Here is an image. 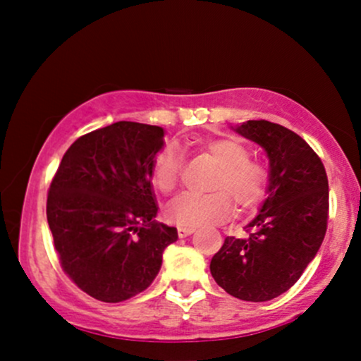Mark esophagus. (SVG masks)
<instances>
[{
  "instance_id": "obj_1",
  "label": "esophagus",
  "mask_w": 361,
  "mask_h": 361,
  "mask_svg": "<svg viewBox=\"0 0 361 361\" xmlns=\"http://www.w3.org/2000/svg\"><path fill=\"white\" fill-rule=\"evenodd\" d=\"M193 233H195V227H178V235H180V238H186V235Z\"/></svg>"
}]
</instances>
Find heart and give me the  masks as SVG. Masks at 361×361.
<instances>
[{"label": "heart", "mask_w": 361, "mask_h": 361, "mask_svg": "<svg viewBox=\"0 0 361 361\" xmlns=\"http://www.w3.org/2000/svg\"><path fill=\"white\" fill-rule=\"evenodd\" d=\"M204 151L221 166L214 178L212 193H185L166 210L168 219L180 227H197L222 222L234 212L255 210L268 197L271 183L270 166L252 156L251 146L241 139L221 137L207 140ZM183 169V156L176 146H164L152 159L151 181L159 193L178 188Z\"/></svg>", "instance_id": "obj_1"}]
</instances>
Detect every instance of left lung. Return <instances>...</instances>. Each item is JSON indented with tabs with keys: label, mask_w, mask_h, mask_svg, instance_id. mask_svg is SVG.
Masks as SVG:
<instances>
[{
	"label": "left lung",
	"mask_w": 361,
	"mask_h": 361,
	"mask_svg": "<svg viewBox=\"0 0 361 361\" xmlns=\"http://www.w3.org/2000/svg\"><path fill=\"white\" fill-rule=\"evenodd\" d=\"M238 132L268 152L270 192L246 226V238H226L210 273L235 299L267 302L287 292L317 255L329 219V186L321 157L290 128L247 120Z\"/></svg>",
	"instance_id": "obj_1"
}]
</instances>
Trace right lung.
Returning <instances> with one entry per match:
<instances>
[{
	"label": "right lung",
	"instance_id": "1",
	"mask_svg": "<svg viewBox=\"0 0 361 361\" xmlns=\"http://www.w3.org/2000/svg\"><path fill=\"white\" fill-rule=\"evenodd\" d=\"M157 126L117 122L71 144L52 176L47 222L61 268L78 288L102 302L146 290L178 239L154 221L151 166L163 147Z\"/></svg>",
	"mask_w": 361,
	"mask_h": 361
}]
</instances>
